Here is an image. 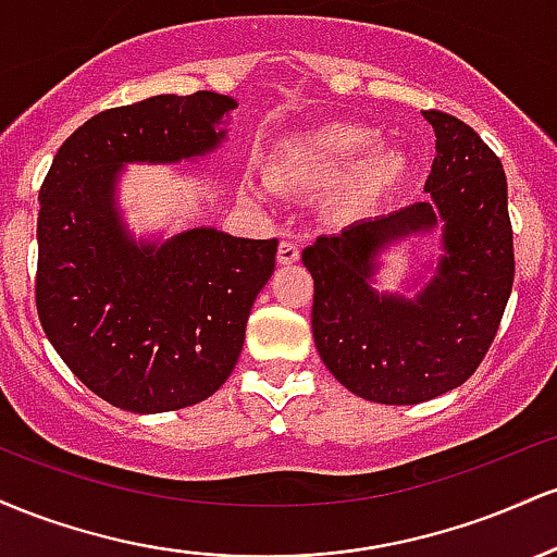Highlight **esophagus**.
<instances>
[{"label":"esophagus","instance_id":"1","mask_svg":"<svg viewBox=\"0 0 557 557\" xmlns=\"http://www.w3.org/2000/svg\"><path fill=\"white\" fill-rule=\"evenodd\" d=\"M298 259H300V248H298L296 240H283V243H280V248H277V261H280V264L290 267V264H296Z\"/></svg>","mask_w":557,"mask_h":557}]
</instances>
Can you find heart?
Listing matches in <instances>:
<instances>
[{
    "label": "heart",
    "mask_w": 557,
    "mask_h": 557,
    "mask_svg": "<svg viewBox=\"0 0 557 557\" xmlns=\"http://www.w3.org/2000/svg\"><path fill=\"white\" fill-rule=\"evenodd\" d=\"M380 133L361 123H327L285 140L277 168L298 183H335L348 175L343 198L348 207H372L393 194L408 172L400 149H376Z\"/></svg>",
    "instance_id": "obj_1"
}]
</instances>
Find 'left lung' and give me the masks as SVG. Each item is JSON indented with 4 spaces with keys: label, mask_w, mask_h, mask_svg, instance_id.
Wrapping results in <instances>:
<instances>
[{
    "label": "left lung",
    "mask_w": 557,
    "mask_h": 557,
    "mask_svg": "<svg viewBox=\"0 0 557 557\" xmlns=\"http://www.w3.org/2000/svg\"><path fill=\"white\" fill-rule=\"evenodd\" d=\"M424 120L437 136L430 198L319 235L300 257L314 277L311 332L324 367L345 389L385 406L461 387L487 354L513 287L500 159L453 114L430 110ZM434 232L441 253L403 285L409 293L380 292L386 253Z\"/></svg>",
    "instance_id": "1"
}]
</instances>
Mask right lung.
Here are the masks:
<instances>
[{"label": "right lung", "mask_w": 557, "mask_h": 557, "mask_svg": "<svg viewBox=\"0 0 557 557\" xmlns=\"http://www.w3.org/2000/svg\"><path fill=\"white\" fill-rule=\"evenodd\" d=\"M233 96L162 94L83 123L38 194L36 309L49 343L91 393L131 413L207 400L225 385L277 240L216 227L136 238L120 209L127 164L214 154Z\"/></svg>", "instance_id": "1"}]
</instances>
